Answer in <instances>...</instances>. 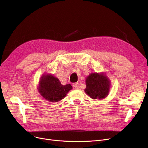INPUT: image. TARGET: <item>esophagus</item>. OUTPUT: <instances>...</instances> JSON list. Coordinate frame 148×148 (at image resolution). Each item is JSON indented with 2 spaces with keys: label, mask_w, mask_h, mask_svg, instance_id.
I'll use <instances>...</instances> for the list:
<instances>
[{
  "label": "esophagus",
  "mask_w": 148,
  "mask_h": 148,
  "mask_svg": "<svg viewBox=\"0 0 148 148\" xmlns=\"http://www.w3.org/2000/svg\"><path fill=\"white\" fill-rule=\"evenodd\" d=\"M73 87L76 89H78L79 88V83H75L73 84Z\"/></svg>",
  "instance_id": "34e87169"
}]
</instances>
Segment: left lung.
<instances>
[{"mask_svg":"<svg viewBox=\"0 0 148 148\" xmlns=\"http://www.w3.org/2000/svg\"><path fill=\"white\" fill-rule=\"evenodd\" d=\"M86 84L84 91L92 99H103L109 92V81L103 74H90L86 79Z\"/></svg>","mask_w":148,"mask_h":148,"instance_id":"left-lung-1","label":"left lung"}]
</instances>
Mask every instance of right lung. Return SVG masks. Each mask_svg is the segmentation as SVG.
Returning a JSON list of instances; mask_svg holds the SVG:
<instances>
[{"mask_svg":"<svg viewBox=\"0 0 148 148\" xmlns=\"http://www.w3.org/2000/svg\"><path fill=\"white\" fill-rule=\"evenodd\" d=\"M71 89L70 84L62 85L58 78L50 75L41 77L39 84V90L41 95L51 102H57L62 99Z\"/></svg>","mask_w":148,"mask_h":148,"instance_id":"add662e5","label":"right lung"}]
</instances>
